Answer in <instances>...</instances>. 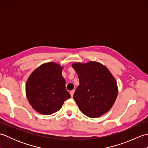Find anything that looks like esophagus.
I'll use <instances>...</instances> for the list:
<instances>
[{
    "instance_id": "34e87169",
    "label": "esophagus",
    "mask_w": 148,
    "mask_h": 148,
    "mask_svg": "<svg viewBox=\"0 0 148 148\" xmlns=\"http://www.w3.org/2000/svg\"><path fill=\"white\" fill-rule=\"evenodd\" d=\"M74 93V90H71V91H70V94H71V97H73Z\"/></svg>"
}]
</instances>
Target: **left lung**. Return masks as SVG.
Wrapping results in <instances>:
<instances>
[{
    "label": "left lung",
    "mask_w": 148,
    "mask_h": 148,
    "mask_svg": "<svg viewBox=\"0 0 148 148\" xmlns=\"http://www.w3.org/2000/svg\"><path fill=\"white\" fill-rule=\"evenodd\" d=\"M72 67L79 79L73 98L81 112L92 118L106 114L114 105L118 93L117 82L111 72L95 61L73 63Z\"/></svg>",
    "instance_id": "left-lung-1"
}]
</instances>
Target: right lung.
<instances>
[{"mask_svg":"<svg viewBox=\"0 0 148 148\" xmlns=\"http://www.w3.org/2000/svg\"><path fill=\"white\" fill-rule=\"evenodd\" d=\"M63 69L57 63H45L36 68L27 79V100L40 114L49 115L57 112L65 100L71 97L65 89V80L62 75Z\"/></svg>","mask_w":148,"mask_h":148,"instance_id":"right-lung-1","label":"right lung"}]
</instances>
